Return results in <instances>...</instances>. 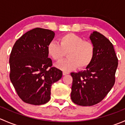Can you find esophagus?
Returning <instances> with one entry per match:
<instances>
[{
    "instance_id": "esophagus-1",
    "label": "esophagus",
    "mask_w": 125,
    "mask_h": 125,
    "mask_svg": "<svg viewBox=\"0 0 125 125\" xmlns=\"http://www.w3.org/2000/svg\"><path fill=\"white\" fill-rule=\"evenodd\" d=\"M66 74H68V73H66V72H65V71L63 72V75H66Z\"/></svg>"
}]
</instances>
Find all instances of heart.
Instances as JSON below:
<instances>
[{
  "instance_id": "1",
  "label": "heart",
  "mask_w": 125,
  "mask_h": 125,
  "mask_svg": "<svg viewBox=\"0 0 125 125\" xmlns=\"http://www.w3.org/2000/svg\"><path fill=\"white\" fill-rule=\"evenodd\" d=\"M48 53L55 61H60L67 52L64 61L56 64V67L69 72L78 66L84 68L90 64L94 56V46L93 43L84 40L73 33L63 35L59 38V43L52 41L47 47Z\"/></svg>"
}]
</instances>
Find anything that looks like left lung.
<instances>
[{
  "label": "left lung",
  "mask_w": 125,
  "mask_h": 125,
  "mask_svg": "<svg viewBox=\"0 0 125 125\" xmlns=\"http://www.w3.org/2000/svg\"><path fill=\"white\" fill-rule=\"evenodd\" d=\"M89 39L94 56L86 70L71 73V98L78 105L93 106L100 102L115 83L118 59L112 43L100 32L94 31Z\"/></svg>",
  "instance_id": "8db88e82"
}]
</instances>
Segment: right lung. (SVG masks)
Instances as JSON below:
<instances>
[{"mask_svg": "<svg viewBox=\"0 0 125 125\" xmlns=\"http://www.w3.org/2000/svg\"><path fill=\"white\" fill-rule=\"evenodd\" d=\"M55 33L36 28L25 33L14 45L10 57V78L24 102L40 105L50 100L52 84L60 80L62 71L52 66L47 47Z\"/></svg>", "mask_w": 125, "mask_h": 125, "instance_id": "obj_1", "label": "right lung"}]
</instances>
